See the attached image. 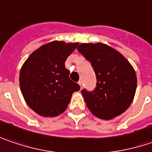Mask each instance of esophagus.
Returning a JSON list of instances; mask_svg holds the SVG:
<instances>
[{
	"instance_id": "34e87169",
	"label": "esophagus",
	"mask_w": 152,
	"mask_h": 152,
	"mask_svg": "<svg viewBox=\"0 0 152 152\" xmlns=\"http://www.w3.org/2000/svg\"><path fill=\"white\" fill-rule=\"evenodd\" d=\"M78 83H79V85H80L81 89H83V81H79V82H78Z\"/></svg>"
}]
</instances>
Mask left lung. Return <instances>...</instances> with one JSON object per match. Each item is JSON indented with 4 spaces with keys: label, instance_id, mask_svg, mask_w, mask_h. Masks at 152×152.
<instances>
[{
    "label": "left lung",
    "instance_id": "8db88e82",
    "mask_svg": "<svg viewBox=\"0 0 152 152\" xmlns=\"http://www.w3.org/2000/svg\"><path fill=\"white\" fill-rule=\"evenodd\" d=\"M77 50L91 63L96 77L94 90L81 91L91 113L104 120L124 113L137 89L136 72L131 63L104 43H83Z\"/></svg>",
    "mask_w": 152,
    "mask_h": 152
}]
</instances>
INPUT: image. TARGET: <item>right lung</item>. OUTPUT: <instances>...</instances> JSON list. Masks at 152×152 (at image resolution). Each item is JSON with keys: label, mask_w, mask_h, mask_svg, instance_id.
Returning <instances> with one entry per match:
<instances>
[{"label": "right lung", "mask_w": 152, "mask_h": 152, "mask_svg": "<svg viewBox=\"0 0 152 152\" xmlns=\"http://www.w3.org/2000/svg\"><path fill=\"white\" fill-rule=\"evenodd\" d=\"M78 43L51 42L34 51L22 65L20 87L27 104L40 116L56 117L65 111L78 83L69 77L68 56Z\"/></svg>", "instance_id": "right-lung-1"}]
</instances>
